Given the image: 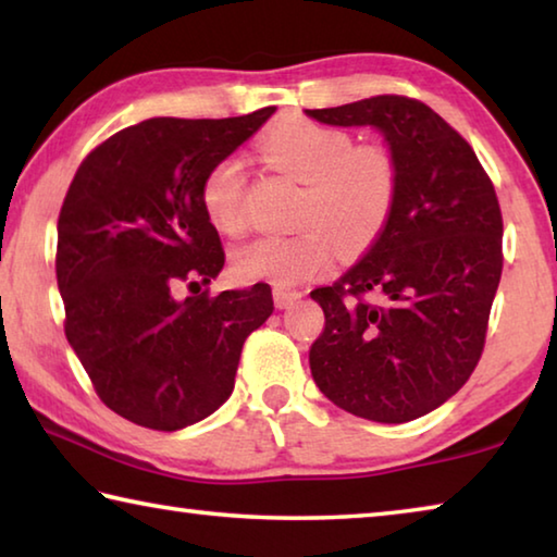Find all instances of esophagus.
Returning <instances> with one entry per match:
<instances>
[{
	"label": "esophagus",
	"instance_id": "1",
	"mask_svg": "<svg viewBox=\"0 0 557 557\" xmlns=\"http://www.w3.org/2000/svg\"><path fill=\"white\" fill-rule=\"evenodd\" d=\"M301 295L297 289H282V287H275L272 289V299H275V307L277 309H287L292 301H297Z\"/></svg>",
	"mask_w": 557,
	"mask_h": 557
}]
</instances>
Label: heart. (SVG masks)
<instances>
[{
  "instance_id": "1",
  "label": "heart",
  "mask_w": 557,
  "mask_h": 557,
  "mask_svg": "<svg viewBox=\"0 0 557 557\" xmlns=\"http://www.w3.org/2000/svg\"><path fill=\"white\" fill-rule=\"evenodd\" d=\"M258 149L268 164L307 184L297 209L301 231L238 245L231 265L240 280L299 285L332 268L336 245L344 252H361L388 228L400 196V162L388 145H356L342 127L289 117L268 129ZM199 201L215 231L235 235L245 228L240 157H221L203 174Z\"/></svg>"
}]
</instances>
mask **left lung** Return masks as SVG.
<instances>
[{
    "mask_svg": "<svg viewBox=\"0 0 557 557\" xmlns=\"http://www.w3.org/2000/svg\"><path fill=\"white\" fill-rule=\"evenodd\" d=\"M326 125H373L400 162L388 228L334 285L309 348L314 383L346 412L408 422L474 373L504 268V219L474 149L425 102L375 96L307 110Z\"/></svg>",
    "mask_w": 557,
    "mask_h": 557,
    "instance_id": "8db88e82",
    "label": "left lung"
}]
</instances>
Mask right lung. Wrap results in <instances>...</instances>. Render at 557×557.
<instances>
[{
	"label": "right lung",
	"mask_w": 557,
	"mask_h": 557,
	"mask_svg": "<svg viewBox=\"0 0 557 557\" xmlns=\"http://www.w3.org/2000/svg\"><path fill=\"white\" fill-rule=\"evenodd\" d=\"M272 112L145 120L92 149L69 186L55 245L65 338L98 398L135 425L174 432L219 410L245 338L275 309L265 282L199 292L225 262L201 178ZM178 284L197 292L176 300Z\"/></svg>",
	"instance_id": "1"
}]
</instances>
